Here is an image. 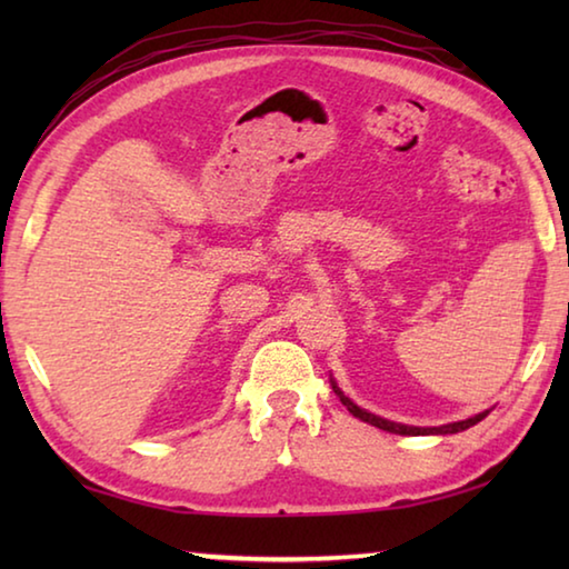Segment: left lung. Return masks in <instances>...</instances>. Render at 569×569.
<instances>
[{
	"mask_svg": "<svg viewBox=\"0 0 569 569\" xmlns=\"http://www.w3.org/2000/svg\"><path fill=\"white\" fill-rule=\"evenodd\" d=\"M331 387L336 391V397L341 399V403L346 409H349L356 419H361L366 423H371V427H379L383 431H391V435H401V437H427V435H457V431H465L469 427H475V423H479L481 419L487 417L489 411H481L477 413V417L471 419H465V421H455V423H445V427H409V423H397V421H389V419H381L377 417V413L366 411L361 407H356V403L346 397V393L336 387V381L331 379Z\"/></svg>",
	"mask_w": 569,
	"mask_h": 569,
	"instance_id": "1",
	"label": "left lung"
}]
</instances>
